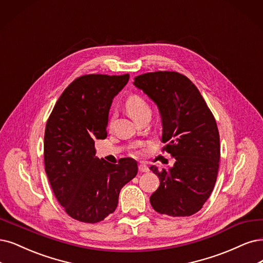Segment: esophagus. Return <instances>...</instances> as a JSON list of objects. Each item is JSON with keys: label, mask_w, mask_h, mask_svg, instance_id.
<instances>
[{"label": "esophagus", "mask_w": 263, "mask_h": 263, "mask_svg": "<svg viewBox=\"0 0 263 263\" xmlns=\"http://www.w3.org/2000/svg\"><path fill=\"white\" fill-rule=\"evenodd\" d=\"M139 171L140 172H148L149 169H148V167L146 166V164L141 163V164H139Z\"/></svg>", "instance_id": "obj_1"}]
</instances>
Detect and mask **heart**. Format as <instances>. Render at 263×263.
Masks as SVG:
<instances>
[{
    "instance_id": "b5f03b06",
    "label": "heart",
    "mask_w": 263,
    "mask_h": 263,
    "mask_svg": "<svg viewBox=\"0 0 263 263\" xmlns=\"http://www.w3.org/2000/svg\"><path fill=\"white\" fill-rule=\"evenodd\" d=\"M125 108L134 120H138L141 117L146 115L151 116L152 114L148 103L145 101L143 97L137 94L130 95L128 97V100L125 102Z\"/></svg>"
}]
</instances>
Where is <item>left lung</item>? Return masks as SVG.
I'll use <instances>...</instances> for the list:
<instances>
[{
  "instance_id": "8db88e82",
  "label": "left lung",
  "mask_w": 263,
  "mask_h": 263,
  "mask_svg": "<svg viewBox=\"0 0 263 263\" xmlns=\"http://www.w3.org/2000/svg\"><path fill=\"white\" fill-rule=\"evenodd\" d=\"M134 85L157 105L162 143L176 159L168 170L149 169L160 185L152 194V207L161 215L189 217L199 211L217 181L220 137L200 92L187 77L176 71L147 72L134 78Z\"/></svg>"
}]
</instances>
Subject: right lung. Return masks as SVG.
<instances>
[{"mask_svg": "<svg viewBox=\"0 0 263 263\" xmlns=\"http://www.w3.org/2000/svg\"><path fill=\"white\" fill-rule=\"evenodd\" d=\"M122 76L84 74L60 96L44 134V164L54 195L71 218L96 223L112 213L119 193L138 174V163L95 156V140L107 138L114 97L129 81Z\"/></svg>", "mask_w": 263, "mask_h": 263, "instance_id": "add662e5", "label": "right lung"}]
</instances>
